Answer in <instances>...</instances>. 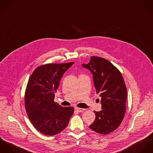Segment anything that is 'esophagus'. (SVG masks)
I'll list each match as a JSON object with an SVG mask.
<instances>
[{
  "label": "esophagus",
  "mask_w": 153,
  "mask_h": 153,
  "mask_svg": "<svg viewBox=\"0 0 153 153\" xmlns=\"http://www.w3.org/2000/svg\"><path fill=\"white\" fill-rule=\"evenodd\" d=\"M74 109H75L76 111H77L78 112H80V113L83 112L85 110V108H79V107H75Z\"/></svg>",
  "instance_id": "1"
}]
</instances>
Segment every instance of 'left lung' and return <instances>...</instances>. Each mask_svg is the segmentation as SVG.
Returning <instances> with one entry per match:
<instances>
[{
  "label": "left lung",
  "mask_w": 153,
  "mask_h": 153,
  "mask_svg": "<svg viewBox=\"0 0 153 153\" xmlns=\"http://www.w3.org/2000/svg\"><path fill=\"white\" fill-rule=\"evenodd\" d=\"M82 66L92 73L96 93L102 98V110L94 111L96 119L89 127L107 134L117 128L125 114L127 91L123 77L110 62L100 57L91 56Z\"/></svg>",
  "instance_id": "8db88e82"
}]
</instances>
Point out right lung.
<instances>
[{
  "mask_svg": "<svg viewBox=\"0 0 153 153\" xmlns=\"http://www.w3.org/2000/svg\"><path fill=\"white\" fill-rule=\"evenodd\" d=\"M74 62L49 63L36 68L25 91V105L34 128L46 136H54L66 128L73 107H63L54 102V93L63 74Z\"/></svg>",
  "mask_w": 153,
  "mask_h": 153,
  "instance_id": "obj_1",
  "label": "right lung"
}]
</instances>
